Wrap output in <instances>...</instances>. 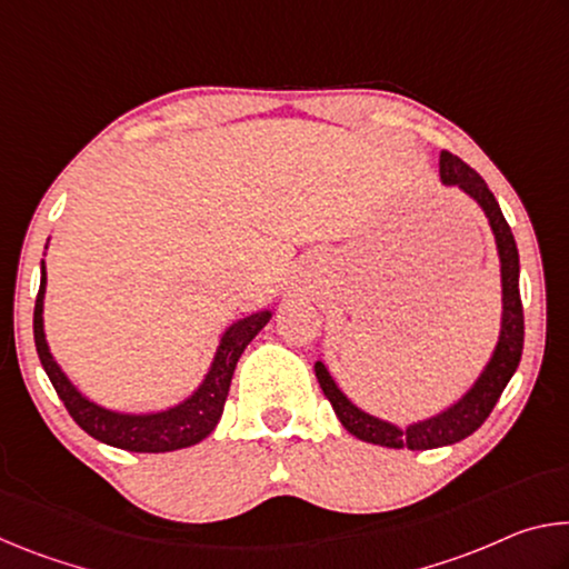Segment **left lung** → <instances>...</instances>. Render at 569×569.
Returning a JSON list of instances; mask_svg holds the SVG:
<instances>
[{
  "mask_svg": "<svg viewBox=\"0 0 569 569\" xmlns=\"http://www.w3.org/2000/svg\"><path fill=\"white\" fill-rule=\"evenodd\" d=\"M439 176L447 186H459L469 198H475L489 218V226L495 230L499 263H502V331H499L497 349L489 359L487 369L475 381L465 397L455 407L437 413V417L409 423L407 429L393 427V423L371 417L346 399V393L336 387L329 369L321 361H316V379H319L326 399L331 401L336 417L351 431L356 439L369 441V445L389 447V449H437L467 439L469 435L487 421L489 413L497 407L505 387L517 371L522 359L525 346V311L522 298H519V253L512 236V228L502 216L495 192L487 188L477 170H471L465 160L451 156L449 150H441L439 156Z\"/></svg>",
  "mask_w": 569,
  "mask_h": 569,
  "instance_id": "left-lung-1",
  "label": "left lung"
}]
</instances>
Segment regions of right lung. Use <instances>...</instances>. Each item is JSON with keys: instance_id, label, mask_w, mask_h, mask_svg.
Here are the masks:
<instances>
[{"instance_id": "add662e5", "label": "right lung", "mask_w": 569, "mask_h": 569, "mask_svg": "<svg viewBox=\"0 0 569 569\" xmlns=\"http://www.w3.org/2000/svg\"><path fill=\"white\" fill-rule=\"evenodd\" d=\"M44 263H42V278H40V293H37L34 303V346L40 353V361L44 366L47 377H50L57 397L62 399L64 409L70 417L88 431L90 437L104 445L128 449V451H146V455H158V451H176L186 449L203 441L223 413L230 379H233L236 363L246 346L256 339V333L263 329L271 319V311H261L248 316V319L230 326L220 339L216 351L213 366H210L208 377L196 389L192 397H188L178 407L158 413H118L110 409H102L98 403L84 399L77 391L70 379L64 377L60 366L52 359L50 346L44 341V326H42V301H44Z\"/></svg>"}]
</instances>
